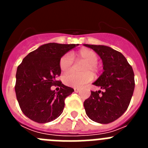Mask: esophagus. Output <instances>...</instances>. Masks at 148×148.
<instances>
[{
	"label": "esophagus",
	"mask_w": 148,
	"mask_h": 148,
	"mask_svg": "<svg viewBox=\"0 0 148 148\" xmlns=\"http://www.w3.org/2000/svg\"><path fill=\"white\" fill-rule=\"evenodd\" d=\"M79 89L78 88H74V91H75V92H79Z\"/></svg>",
	"instance_id": "1"
}]
</instances>
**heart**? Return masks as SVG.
<instances>
[{
    "label": "heart",
    "instance_id": "b5f03b06",
    "mask_svg": "<svg viewBox=\"0 0 148 148\" xmlns=\"http://www.w3.org/2000/svg\"><path fill=\"white\" fill-rule=\"evenodd\" d=\"M76 61L85 63L82 69V75L74 73L66 74L63 78V82L66 86L72 87H82L92 80L93 74H97L100 68L98 64L99 56L95 51L90 49H82L75 54ZM73 58L70 53H66L59 61V67L63 73H66L71 70Z\"/></svg>",
    "mask_w": 148,
    "mask_h": 148
}]
</instances>
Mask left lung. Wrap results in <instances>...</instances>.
Segmentation results:
<instances>
[{"label": "left lung", "mask_w": 148, "mask_h": 148, "mask_svg": "<svg viewBox=\"0 0 148 148\" xmlns=\"http://www.w3.org/2000/svg\"><path fill=\"white\" fill-rule=\"evenodd\" d=\"M85 47L93 49L103 61L104 72L93 83L103 91H91L84 102L87 116L100 124H108L118 119L130 104L135 81L133 68L119 51L103 45Z\"/></svg>", "instance_id": "left-lung-1"}]
</instances>
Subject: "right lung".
I'll use <instances>...</instances> for the list:
<instances>
[{"label":"right lung","instance_id":"right-lung-1","mask_svg":"<svg viewBox=\"0 0 148 148\" xmlns=\"http://www.w3.org/2000/svg\"><path fill=\"white\" fill-rule=\"evenodd\" d=\"M78 44L49 43L29 53L18 65L15 90L23 113L35 122L53 121L62 113L64 100L74 91L56 78L61 75L59 61ZM58 86V92L51 90Z\"/></svg>","mask_w":148,"mask_h":148}]
</instances>
